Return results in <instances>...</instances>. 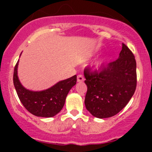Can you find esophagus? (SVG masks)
Wrapping results in <instances>:
<instances>
[{"mask_svg": "<svg viewBox=\"0 0 152 152\" xmlns=\"http://www.w3.org/2000/svg\"><path fill=\"white\" fill-rule=\"evenodd\" d=\"M84 80H85V79H84V77L82 75H79V76H77V82H79V83L83 82Z\"/></svg>", "mask_w": 152, "mask_h": 152, "instance_id": "esophagus-1", "label": "esophagus"}]
</instances>
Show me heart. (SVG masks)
Listing matches in <instances>:
<instances>
[{"label": "heart", "instance_id": "1", "mask_svg": "<svg viewBox=\"0 0 152 152\" xmlns=\"http://www.w3.org/2000/svg\"><path fill=\"white\" fill-rule=\"evenodd\" d=\"M108 60L109 59L107 56H102V57L96 60L92 64V68L93 69V70H96V71H102L107 65Z\"/></svg>", "mask_w": 152, "mask_h": 152}]
</instances>
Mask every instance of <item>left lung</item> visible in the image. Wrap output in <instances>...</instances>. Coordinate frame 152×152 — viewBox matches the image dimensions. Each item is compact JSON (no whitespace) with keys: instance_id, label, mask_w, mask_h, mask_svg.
Returning <instances> with one entry per match:
<instances>
[{"instance_id":"left-lung-1","label":"left lung","mask_w":152,"mask_h":152,"mask_svg":"<svg viewBox=\"0 0 152 152\" xmlns=\"http://www.w3.org/2000/svg\"><path fill=\"white\" fill-rule=\"evenodd\" d=\"M87 86L85 104L94 117L106 118L115 115L126 106L137 85L136 61L125 44L117 60L110 62L100 73L84 72Z\"/></svg>"}]
</instances>
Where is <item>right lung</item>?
<instances>
[{"mask_svg":"<svg viewBox=\"0 0 152 152\" xmlns=\"http://www.w3.org/2000/svg\"><path fill=\"white\" fill-rule=\"evenodd\" d=\"M21 55V54H20ZM19 60L14 70L13 82L18 96L26 109L34 115L51 118L62 110L70 89L76 84V75L57 82L42 91H32L25 88L18 76Z\"/></svg>","mask_w":152,"mask_h":152,"instance_id":"obj_1","label":"right lung"}]
</instances>
